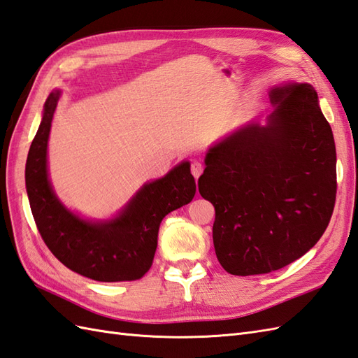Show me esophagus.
<instances>
[{
    "label": "esophagus",
    "instance_id": "obj_1",
    "mask_svg": "<svg viewBox=\"0 0 358 358\" xmlns=\"http://www.w3.org/2000/svg\"><path fill=\"white\" fill-rule=\"evenodd\" d=\"M203 164L201 163H199V162H194L192 164H190V172H192V176L198 180V177L199 176H201V173H203Z\"/></svg>",
    "mask_w": 358,
    "mask_h": 358
}]
</instances>
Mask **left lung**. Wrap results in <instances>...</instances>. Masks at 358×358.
Returning a JSON list of instances; mask_svg holds the SVG:
<instances>
[{
	"label": "left lung",
	"mask_w": 358,
	"mask_h": 358,
	"mask_svg": "<svg viewBox=\"0 0 358 358\" xmlns=\"http://www.w3.org/2000/svg\"><path fill=\"white\" fill-rule=\"evenodd\" d=\"M274 110L217 141L198 190L215 207L213 245L235 276L279 270L313 248L336 204V143L313 85L270 91Z\"/></svg>",
	"instance_id": "obj_1"
}]
</instances>
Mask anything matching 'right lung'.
Returning a JSON list of instances; mask_svg holds the SVG:
<instances>
[{"instance_id":"1","label":"right lung","mask_w":358,"mask_h":358,"mask_svg":"<svg viewBox=\"0 0 358 358\" xmlns=\"http://www.w3.org/2000/svg\"><path fill=\"white\" fill-rule=\"evenodd\" d=\"M59 97V90L47 97L26 163V189L36 227L66 268L99 282L137 280L151 268L162 220L195 196L190 163L181 162L164 177L141 186L113 220L80 218L59 201L48 180L47 145Z\"/></svg>"}]
</instances>
